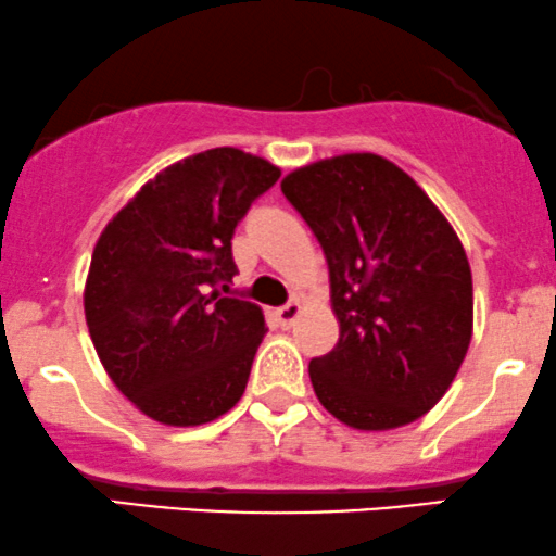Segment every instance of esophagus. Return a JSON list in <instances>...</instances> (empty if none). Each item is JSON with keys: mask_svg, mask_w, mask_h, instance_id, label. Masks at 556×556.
<instances>
[{"mask_svg": "<svg viewBox=\"0 0 556 556\" xmlns=\"http://www.w3.org/2000/svg\"><path fill=\"white\" fill-rule=\"evenodd\" d=\"M298 314H301V301H290L288 306L279 308L277 317H279V323H282V325H293L298 319Z\"/></svg>", "mask_w": 556, "mask_h": 556, "instance_id": "1", "label": "esophagus"}]
</instances>
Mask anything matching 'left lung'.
Returning a JSON list of instances; mask_svg holds the SVG:
<instances>
[{
	"instance_id": "left-lung-1",
	"label": "left lung",
	"mask_w": 556,
	"mask_h": 556,
	"mask_svg": "<svg viewBox=\"0 0 556 556\" xmlns=\"http://www.w3.org/2000/svg\"><path fill=\"white\" fill-rule=\"evenodd\" d=\"M282 191L323 244L341 327L336 349L308 362L317 400L359 431L424 418L475 332L458 233L410 175L370 151L298 167Z\"/></svg>"
}]
</instances>
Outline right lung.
<instances>
[{
  "label": "right lung",
  "instance_id": "obj_1",
  "mask_svg": "<svg viewBox=\"0 0 556 556\" xmlns=\"http://www.w3.org/2000/svg\"><path fill=\"white\" fill-rule=\"evenodd\" d=\"M282 175L233 146L140 186L92 250L85 319L116 389L165 426H202L244 394L266 336L261 306L229 298L233 226Z\"/></svg>",
  "mask_w": 556,
  "mask_h": 556
}]
</instances>
